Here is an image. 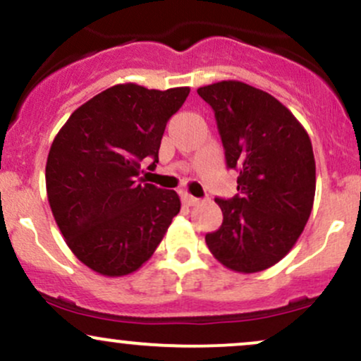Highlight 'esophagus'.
<instances>
[{
	"mask_svg": "<svg viewBox=\"0 0 361 361\" xmlns=\"http://www.w3.org/2000/svg\"><path fill=\"white\" fill-rule=\"evenodd\" d=\"M183 200H185V204L190 205V207L200 204V198L193 197V195H190V193H183Z\"/></svg>",
	"mask_w": 361,
	"mask_h": 361,
	"instance_id": "34e87169",
	"label": "esophagus"
}]
</instances>
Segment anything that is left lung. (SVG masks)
<instances>
[{"mask_svg": "<svg viewBox=\"0 0 361 361\" xmlns=\"http://www.w3.org/2000/svg\"><path fill=\"white\" fill-rule=\"evenodd\" d=\"M212 106L238 195L215 198L224 221L205 235L226 268L256 273L273 267L300 238L316 195V161L302 123L267 91L241 81L197 90Z\"/></svg>", "mask_w": 361, "mask_h": 361, "instance_id": "left-lung-1", "label": "left lung"}]
</instances>
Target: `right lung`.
<instances>
[{
  "label": "right lung",
  "mask_w": 361,
  "mask_h": 361,
  "mask_svg": "<svg viewBox=\"0 0 361 361\" xmlns=\"http://www.w3.org/2000/svg\"><path fill=\"white\" fill-rule=\"evenodd\" d=\"M190 88L115 85L76 109L54 139L45 164L52 215L81 263L105 276L139 270L180 212L175 190L139 178L156 166L168 120Z\"/></svg>",
  "instance_id": "right-lung-1"
}]
</instances>
